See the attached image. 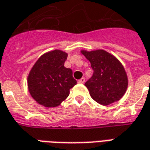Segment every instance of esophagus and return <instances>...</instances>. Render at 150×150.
<instances>
[{"instance_id": "1", "label": "esophagus", "mask_w": 150, "mask_h": 150, "mask_svg": "<svg viewBox=\"0 0 150 150\" xmlns=\"http://www.w3.org/2000/svg\"><path fill=\"white\" fill-rule=\"evenodd\" d=\"M85 82V79L84 78H81L78 81L79 83H84Z\"/></svg>"}]
</instances>
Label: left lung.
<instances>
[{"label":"left lung","mask_w":150,"mask_h":150,"mask_svg":"<svg viewBox=\"0 0 150 150\" xmlns=\"http://www.w3.org/2000/svg\"><path fill=\"white\" fill-rule=\"evenodd\" d=\"M81 53L94 71L85 83L91 98L104 106L120 100L128 88V77L121 62L104 50Z\"/></svg>","instance_id":"obj_1"}]
</instances>
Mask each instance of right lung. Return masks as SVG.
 I'll use <instances>...</instances> for the list:
<instances>
[{
    "label": "right lung",
    "instance_id": "obj_1",
    "mask_svg": "<svg viewBox=\"0 0 150 150\" xmlns=\"http://www.w3.org/2000/svg\"><path fill=\"white\" fill-rule=\"evenodd\" d=\"M67 54L60 50L45 53L31 68L28 89L34 100L46 108H54L68 97L77 82L72 70L64 67Z\"/></svg>",
    "mask_w": 150,
    "mask_h": 150
}]
</instances>
